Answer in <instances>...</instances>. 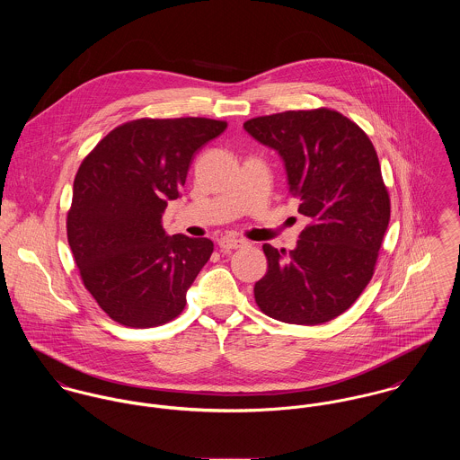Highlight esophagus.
Masks as SVG:
<instances>
[{"label": "esophagus", "instance_id": "34e87169", "mask_svg": "<svg viewBox=\"0 0 460 460\" xmlns=\"http://www.w3.org/2000/svg\"><path fill=\"white\" fill-rule=\"evenodd\" d=\"M217 244H219V248H221L223 252H230V250H237V248L246 246V241H243V239H234V237H221Z\"/></svg>", "mask_w": 460, "mask_h": 460}]
</instances>
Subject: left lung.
<instances>
[{
  "instance_id": "left-lung-1",
  "label": "left lung",
  "mask_w": 460,
  "mask_h": 460,
  "mask_svg": "<svg viewBox=\"0 0 460 460\" xmlns=\"http://www.w3.org/2000/svg\"><path fill=\"white\" fill-rule=\"evenodd\" d=\"M244 131L278 152L288 193L310 221L292 252L263 244L267 272L255 283V301L279 323H328L368 285L390 223L376 148L326 108L252 119Z\"/></svg>"
}]
</instances>
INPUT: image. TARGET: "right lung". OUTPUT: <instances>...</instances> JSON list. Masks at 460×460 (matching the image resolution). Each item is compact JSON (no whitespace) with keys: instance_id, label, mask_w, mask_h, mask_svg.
I'll list each match as a JSON object with an SVG mask.
<instances>
[{"instance_id":"right-lung-1","label":"right lung","mask_w":460,"mask_h":460,"mask_svg":"<svg viewBox=\"0 0 460 460\" xmlns=\"http://www.w3.org/2000/svg\"><path fill=\"white\" fill-rule=\"evenodd\" d=\"M226 129L210 119L132 120L110 132L74 179L66 237L86 290L119 324L175 319L212 255L207 237L168 235L163 212L181 197L198 150Z\"/></svg>"}]
</instances>
